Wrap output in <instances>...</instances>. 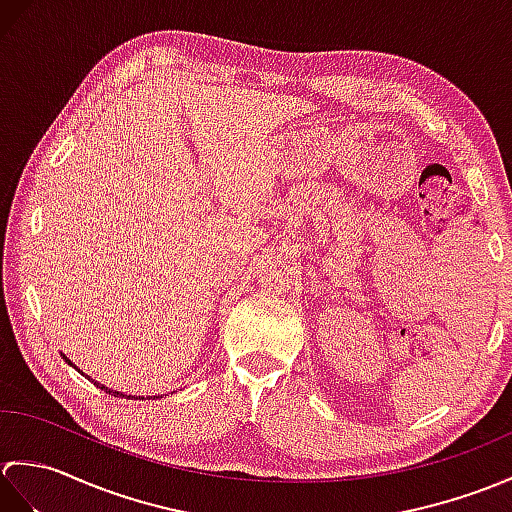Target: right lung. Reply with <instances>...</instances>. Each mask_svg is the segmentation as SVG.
Returning a JSON list of instances; mask_svg holds the SVG:
<instances>
[{
  "label": "right lung",
  "mask_w": 512,
  "mask_h": 512,
  "mask_svg": "<svg viewBox=\"0 0 512 512\" xmlns=\"http://www.w3.org/2000/svg\"><path fill=\"white\" fill-rule=\"evenodd\" d=\"M65 361H68V358H65ZM68 363H70V361H68ZM70 365H72V363H70ZM92 383H94L96 387H99V389L107 391V394H112V396H116V398H118V396H125V394H121V391H114V389H107L105 385H99V383H96V380H92ZM127 398H132V400H134V396H127ZM154 398H160V396H154Z\"/></svg>",
  "instance_id": "add662e5"
}]
</instances>
